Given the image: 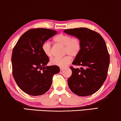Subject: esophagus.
Here are the masks:
<instances>
[{"label": "esophagus", "mask_w": 121, "mask_h": 121, "mask_svg": "<svg viewBox=\"0 0 121 121\" xmlns=\"http://www.w3.org/2000/svg\"><path fill=\"white\" fill-rule=\"evenodd\" d=\"M64 69V68H62V67H60V70H61V71H62V70H63V69Z\"/></svg>", "instance_id": "esophagus-1"}]
</instances>
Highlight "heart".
Segmentation results:
<instances>
[{
  "mask_svg": "<svg viewBox=\"0 0 121 121\" xmlns=\"http://www.w3.org/2000/svg\"><path fill=\"white\" fill-rule=\"evenodd\" d=\"M54 41L56 43L64 46V54H69L73 57H76L82 48L80 39L77 37H71L68 35L59 34L54 38ZM42 49L47 57H52V46L48 41H45L43 43ZM69 55L63 58H52L50 61L51 64L60 67H65L72 61V58Z\"/></svg>",
  "mask_w": 121,
  "mask_h": 121,
  "instance_id": "1",
  "label": "heart"
}]
</instances>
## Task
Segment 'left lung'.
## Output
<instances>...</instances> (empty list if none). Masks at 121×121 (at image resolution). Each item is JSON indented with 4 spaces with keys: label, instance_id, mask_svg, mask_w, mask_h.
Instances as JSON below:
<instances>
[{
    "label": "left lung",
    "instance_id": "8db88e82",
    "mask_svg": "<svg viewBox=\"0 0 121 121\" xmlns=\"http://www.w3.org/2000/svg\"><path fill=\"white\" fill-rule=\"evenodd\" d=\"M69 35L78 37L82 48L72 63L81 66L71 67L72 74L68 79L71 91L80 96L91 95L98 91L106 79L110 65V55L102 36L87 28L65 30Z\"/></svg>",
    "mask_w": 121,
    "mask_h": 121
}]
</instances>
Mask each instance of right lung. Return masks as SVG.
Wrapping results in <instances>:
<instances>
[{"instance_id": "obj_1", "label": "right lung", "mask_w": 121, "mask_h": 121, "mask_svg": "<svg viewBox=\"0 0 121 121\" xmlns=\"http://www.w3.org/2000/svg\"><path fill=\"white\" fill-rule=\"evenodd\" d=\"M57 34L50 29L29 30L24 33L13 50V75L20 89L29 95H41L50 89L58 66H47L49 58L42 49L43 43Z\"/></svg>"}]
</instances>
